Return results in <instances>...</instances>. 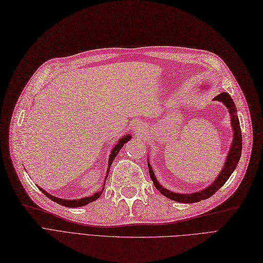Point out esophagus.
Returning <instances> with one entry per match:
<instances>
[{
  "label": "esophagus",
  "mask_w": 263,
  "mask_h": 263,
  "mask_svg": "<svg viewBox=\"0 0 263 263\" xmlns=\"http://www.w3.org/2000/svg\"><path fill=\"white\" fill-rule=\"evenodd\" d=\"M133 130L138 136H143V135L146 134L145 125H143L142 123H135L134 127H133Z\"/></svg>",
  "instance_id": "1"
}]
</instances>
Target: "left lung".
Listing matches in <instances>:
<instances>
[{
  "instance_id": "8db88e82",
  "label": "left lung",
  "mask_w": 263,
  "mask_h": 263,
  "mask_svg": "<svg viewBox=\"0 0 263 263\" xmlns=\"http://www.w3.org/2000/svg\"><path fill=\"white\" fill-rule=\"evenodd\" d=\"M214 101L222 102V103L227 106V108L229 109L230 116H231V125H232V130H233V141H232V144L230 147L229 154H228V156L226 158L223 168L220 171L219 175L217 176V178L212 182L209 187H206L201 191L193 192V193H176L173 191H170L159 184V181L157 180V178L154 174L152 165L149 164V162H147L148 168H149V175H151V178L154 182L155 187L160 192H161L164 197H166L171 200L176 201V202H181V203H196V202L211 198L217 190H219L226 184L228 178L231 176L233 171L235 170L239 158H241V155H242V132H241V127H239V120L236 115V107H235L234 102L231 99L230 95L227 92H221L220 95L216 96L214 98Z\"/></svg>"
}]
</instances>
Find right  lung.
Instances as JSON below:
<instances>
[{"label": "right lung", "instance_id": "1", "mask_svg": "<svg viewBox=\"0 0 263 263\" xmlns=\"http://www.w3.org/2000/svg\"><path fill=\"white\" fill-rule=\"evenodd\" d=\"M130 139H131V135H129V134L124 135V136H122V138L118 141V143L112 147V149H111L110 155H109V158H108V167H107V172H106V176H105V181H106V178H107V176H108L109 168H110V165H111V163H112V161H114V159L116 158L117 154L119 153V151L121 149L122 146H123L125 143H127L128 141H130ZM104 186H105V182H104ZM37 187H39V186H37ZM39 188H40V190H41L47 198H49L50 200L54 201L55 203L61 204V205H63V206H66V208H81V206H84V205H87V204L91 203L92 201L99 199V198L101 197V195H102V192H103V190H104V187H103L99 192L95 193V195L90 196V197L83 198V199H78V200H64V199H60V198H57V197H54V196H51L50 193H48L47 191H45V190L42 189L41 187H39Z\"/></svg>", "mask_w": 263, "mask_h": 263}]
</instances>
